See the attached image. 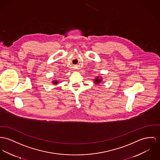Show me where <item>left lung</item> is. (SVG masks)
Segmentation results:
<instances>
[{
  "label": "left lung",
  "mask_w": 160,
  "mask_h": 160,
  "mask_svg": "<svg viewBox=\"0 0 160 160\" xmlns=\"http://www.w3.org/2000/svg\"><path fill=\"white\" fill-rule=\"evenodd\" d=\"M94 81H95L96 83H100L101 82V79H99L98 78H96V79H95Z\"/></svg>",
  "instance_id": "obj_1"
}]
</instances>
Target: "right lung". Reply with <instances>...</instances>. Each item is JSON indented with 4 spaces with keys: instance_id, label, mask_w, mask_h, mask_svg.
Listing matches in <instances>:
<instances>
[{
    "instance_id": "right-lung-1",
    "label": "right lung",
    "mask_w": 160,
    "mask_h": 160,
    "mask_svg": "<svg viewBox=\"0 0 160 160\" xmlns=\"http://www.w3.org/2000/svg\"><path fill=\"white\" fill-rule=\"evenodd\" d=\"M57 83H58L57 81H53V83L54 84H57Z\"/></svg>"
}]
</instances>
